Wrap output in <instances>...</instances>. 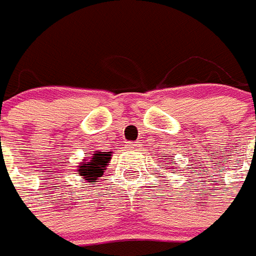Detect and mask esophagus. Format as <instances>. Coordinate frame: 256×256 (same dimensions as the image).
Instances as JSON below:
<instances>
[{
	"label": "esophagus",
	"instance_id": "obj_1",
	"mask_svg": "<svg viewBox=\"0 0 256 256\" xmlns=\"http://www.w3.org/2000/svg\"><path fill=\"white\" fill-rule=\"evenodd\" d=\"M126 148L132 149V150H138V149H140V142H128Z\"/></svg>",
	"mask_w": 256,
	"mask_h": 256
}]
</instances>
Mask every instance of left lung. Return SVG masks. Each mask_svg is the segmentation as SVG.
I'll list each match as a JSON object with an SVG mask.
<instances>
[{
    "label": "left lung",
    "instance_id": "obj_1",
    "mask_svg": "<svg viewBox=\"0 0 256 256\" xmlns=\"http://www.w3.org/2000/svg\"><path fill=\"white\" fill-rule=\"evenodd\" d=\"M164 162H166V164H170V160H169V158H164ZM172 173H174V172H172Z\"/></svg>",
    "mask_w": 256,
    "mask_h": 256
}]
</instances>
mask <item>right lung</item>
I'll return each mask as SVG.
<instances>
[{
	"mask_svg": "<svg viewBox=\"0 0 256 256\" xmlns=\"http://www.w3.org/2000/svg\"><path fill=\"white\" fill-rule=\"evenodd\" d=\"M112 152H101L96 150L92 154H87V158H84L83 162L77 166L78 176H82V182H98L101 176L104 174L108 164L111 160Z\"/></svg>",
	"mask_w": 256,
	"mask_h": 256,
	"instance_id": "obj_1",
	"label": "right lung"
}]
</instances>
